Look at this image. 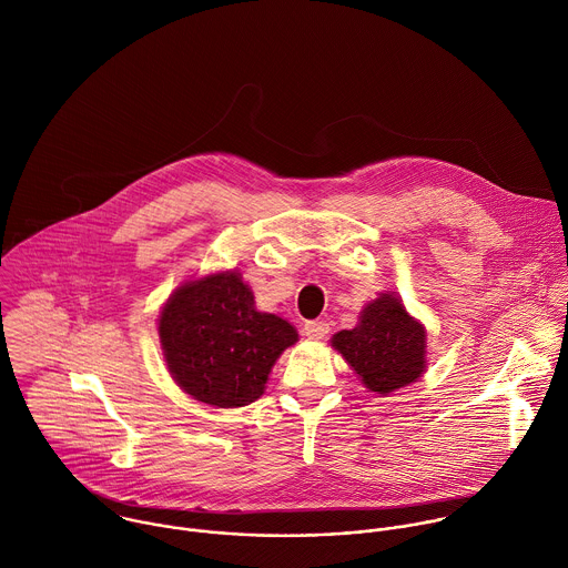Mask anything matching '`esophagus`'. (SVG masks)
Listing matches in <instances>:
<instances>
[{
    "instance_id": "1",
    "label": "esophagus",
    "mask_w": 568,
    "mask_h": 568,
    "mask_svg": "<svg viewBox=\"0 0 568 568\" xmlns=\"http://www.w3.org/2000/svg\"><path fill=\"white\" fill-rule=\"evenodd\" d=\"M303 332H305V336L307 338H325L327 334H329V323H325V321H307L305 325H303Z\"/></svg>"
}]
</instances>
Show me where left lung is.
Masks as SVG:
<instances>
[{"instance_id": "8db88e82", "label": "left lung", "mask_w": 568, "mask_h": 568, "mask_svg": "<svg viewBox=\"0 0 568 568\" xmlns=\"http://www.w3.org/2000/svg\"><path fill=\"white\" fill-rule=\"evenodd\" d=\"M425 329L398 296L383 294L363 310L354 329H343L332 345L363 378L369 392L392 394L425 372Z\"/></svg>"}]
</instances>
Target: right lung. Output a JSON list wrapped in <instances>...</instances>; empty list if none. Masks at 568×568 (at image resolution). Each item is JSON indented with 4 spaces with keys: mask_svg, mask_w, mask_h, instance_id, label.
Segmentation results:
<instances>
[{
    "mask_svg": "<svg viewBox=\"0 0 568 568\" xmlns=\"http://www.w3.org/2000/svg\"><path fill=\"white\" fill-rule=\"evenodd\" d=\"M159 338L172 378L192 398L214 407L254 403L270 369L296 329L256 312L250 287L236 272L185 283L159 316Z\"/></svg>",
    "mask_w": 568,
    "mask_h": 568,
    "instance_id": "obj_1",
    "label": "right lung"
}]
</instances>
